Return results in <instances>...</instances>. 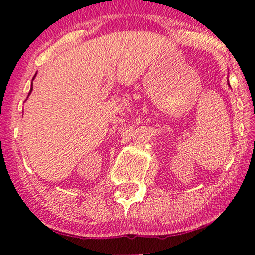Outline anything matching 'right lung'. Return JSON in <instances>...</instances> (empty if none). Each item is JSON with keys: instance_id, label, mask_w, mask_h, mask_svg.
<instances>
[{"instance_id": "add662e5", "label": "right lung", "mask_w": 255, "mask_h": 255, "mask_svg": "<svg viewBox=\"0 0 255 255\" xmlns=\"http://www.w3.org/2000/svg\"><path fill=\"white\" fill-rule=\"evenodd\" d=\"M34 76H36V75H34ZM34 76H33V79H34ZM32 79V80H33ZM31 92H32V85H31V89H30V93H29V95H30V94H31Z\"/></svg>"}]
</instances>
